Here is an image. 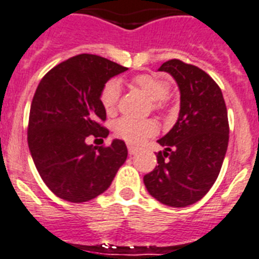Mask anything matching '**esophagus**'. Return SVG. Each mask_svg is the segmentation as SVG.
<instances>
[{
    "instance_id": "obj_1",
    "label": "esophagus",
    "mask_w": 259,
    "mask_h": 259,
    "mask_svg": "<svg viewBox=\"0 0 259 259\" xmlns=\"http://www.w3.org/2000/svg\"><path fill=\"white\" fill-rule=\"evenodd\" d=\"M127 150H129L130 155H133V154H136L137 151H138V149H137L136 146H133V145H127Z\"/></svg>"
}]
</instances>
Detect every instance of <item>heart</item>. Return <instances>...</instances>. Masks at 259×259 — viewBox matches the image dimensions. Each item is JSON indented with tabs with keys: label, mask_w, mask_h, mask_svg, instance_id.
<instances>
[{
	"label": "heart",
	"mask_w": 259,
	"mask_h": 259,
	"mask_svg": "<svg viewBox=\"0 0 259 259\" xmlns=\"http://www.w3.org/2000/svg\"><path fill=\"white\" fill-rule=\"evenodd\" d=\"M129 83L136 89H140L151 100L153 109L158 111H165L169 108V83L155 75L137 74L132 77ZM119 100V85L115 79H110L102 86L100 92V102L104 110L108 114H113L117 109ZM158 130V125L154 119H134L129 117L118 118L113 125V132L118 138L129 144H140L145 138L154 136Z\"/></svg>",
	"instance_id": "1"
}]
</instances>
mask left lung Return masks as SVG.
<instances>
[{"mask_svg": "<svg viewBox=\"0 0 259 259\" xmlns=\"http://www.w3.org/2000/svg\"><path fill=\"white\" fill-rule=\"evenodd\" d=\"M181 92L180 117L158 140L153 171L144 177L155 199L171 207L193 205L210 190L224 163L229 144V119L220 86L206 71L180 60L166 61Z\"/></svg>", "mask_w": 259, "mask_h": 259, "instance_id": "1", "label": "left lung"}]
</instances>
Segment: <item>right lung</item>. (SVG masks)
I'll return each mask as SVG.
<instances>
[{
	"label": "right lung",
	"instance_id": "right-lung-1",
	"mask_svg": "<svg viewBox=\"0 0 259 259\" xmlns=\"http://www.w3.org/2000/svg\"><path fill=\"white\" fill-rule=\"evenodd\" d=\"M127 68L94 54H78L44 75L31 101L27 145L42 181L69 202L96 198L110 186L127 157L123 141L109 146L86 144L106 138L102 86Z\"/></svg>",
	"mask_w": 259,
	"mask_h": 259
}]
</instances>
